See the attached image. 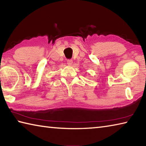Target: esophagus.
<instances>
[{
	"mask_svg": "<svg viewBox=\"0 0 146 146\" xmlns=\"http://www.w3.org/2000/svg\"><path fill=\"white\" fill-rule=\"evenodd\" d=\"M72 63H73V60H71V59H69V60H67V64L69 66H71V64H72Z\"/></svg>",
	"mask_w": 146,
	"mask_h": 146,
	"instance_id": "34e87169",
	"label": "esophagus"
}]
</instances>
